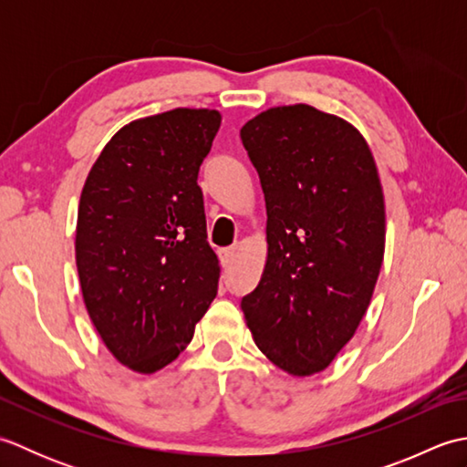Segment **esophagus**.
<instances>
[{
    "label": "esophagus",
    "instance_id": "1",
    "mask_svg": "<svg viewBox=\"0 0 467 467\" xmlns=\"http://www.w3.org/2000/svg\"><path fill=\"white\" fill-rule=\"evenodd\" d=\"M218 256H221V265L223 266H231L233 265V261H234V256H236V249H221V253H218Z\"/></svg>",
    "mask_w": 467,
    "mask_h": 467
}]
</instances>
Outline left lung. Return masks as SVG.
Listing matches in <instances>:
<instances>
[{"instance_id":"left-lung-1","label":"left lung","mask_w":467,"mask_h":467,"mask_svg":"<svg viewBox=\"0 0 467 467\" xmlns=\"http://www.w3.org/2000/svg\"><path fill=\"white\" fill-rule=\"evenodd\" d=\"M266 204V265L241 306L256 347L291 375L329 367L369 306L385 251V202L357 128L279 106L241 128Z\"/></svg>"}]
</instances>
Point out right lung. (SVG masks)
Segmentation results:
<instances>
[{
  "label": "right lung",
  "instance_id": "add662e5",
  "mask_svg": "<svg viewBox=\"0 0 467 467\" xmlns=\"http://www.w3.org/2000/svg\"><path fill=\"white\" fill-rule=\"evenodd\" d=\"M216 110L174 108L120 128L82 188L76 265L88 315L122 365L154 373L186 349L218 289L198 171Z\"/></svg>",
  "mask_w": 467,
  "mask_h": 467
}]
</instances>
